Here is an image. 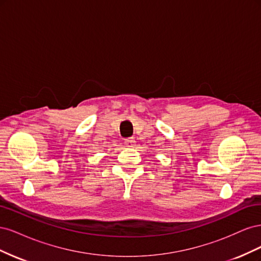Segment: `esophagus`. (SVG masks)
I'll list each match as a JSON object with an SVG mask.
<instances>
[{"label":"esophagus","instance_id":"esophagus-1","mask_svg":"<svg viewBox=\"0 0 261 261\" xmlns=\"http://www.w3.org/2000/svg\"><path fill=\"white\" fill-rule=\"evenodd\" d=\"M124 144H125L126 147L134 148V147H135V145H136V141H135V139H134L133 137H130V138L125 139V143Z\"/></svg>","mask_w":261,"mask_h":261}]
</instances>
